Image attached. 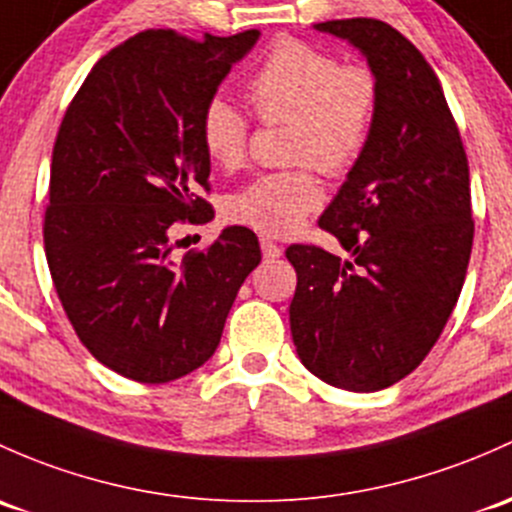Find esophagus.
I'll list each match as a JSON object with an SVG mask.
<instances>
[{
  "mask_svg": "<svg viewBox=\"0 0 512 512\" xmlns=\"http://www.w3.org/2000/svg\"><path fill=\"white\" fill-rule=\"evenodd\" d=\"M260 247H262V255H265L267 260H277V257L282 255V247H279L272 238H265V235L260 238Z\"/></svg>",
  "mask_w": 512,
  "mask_h": 512,
  "instance_id": "34e87169",
  "label": "esophagus"
}]
</instances>
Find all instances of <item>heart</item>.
<instances>
[{"label": "heart", "mask_w": 512, "mask_h": 512, "mask_svg": "<svg viewBox=\"0 0 512 512\" xmlns=\"http://www.w3.org/2000/svg\"><path fill=\"white\" fill-rule=\"evenodd\" d=\"M247 100L265 125L289 122L287 157L297 166L242 186L225 201V215L265 235H292L324 203L319 169L343 176L365 154L378 125L383 85L365 63H341L328 48L284 39L252 73ZM198 134L215 166L235 171L245 164L250 125L230 100L213 98L203 107Z\"/></svg>", "instance_id": "1"}]
</instances>
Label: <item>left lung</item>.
<instances>
[{"label":"left lung","instance_id":"obj_1","mask_svg":"<svg viewBox=\"0 0 512 512\" xmlns=\"http://www.w3.org/2000/svg\"><path fill=\"white\" fill-rule=\"evenodd\" d=\"M316 29L360 48L383 85L378 125L319 218L351 252L289 245L297 292L289 324L309 373L351 392L410 375L444 331L473 245L469 159L437 73L380 19Z\"/></svg>","mask_w":512,"mask_h":512}]
</instances>
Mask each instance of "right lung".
I'll list each match as a JSON object with an SVG mask.
<instances>
[{"mask_svg": "<svg viewBox=\"0 0 512 512\" xmlns=\"http://www.w3.org/2000/svg\"><path fill=\"white\" fill-rule=\"evenodd\" d=\"M257 39L139 31L95 63L58 127L43 218L53 287L80 343L137 383L201 368L262 260L242 225L171 255L181 225L213 218L198 122Z\"/></svg>", "mask_w": 512, "mask_h": 512, "instance_id": "1", "label": "right lung"}]
</instances>
